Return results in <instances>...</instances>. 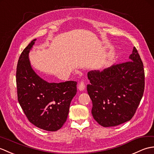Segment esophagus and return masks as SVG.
Segmentation results:
<instances>
[{"label":"esophagus","instance_id":"34e87169","mask_svg":"<svg viewBox=\"0 0 154 154\" xmlns=\"http://www.w3.org/2000/svg\"><path fill=\"white\" fill-rule=\"evenodd\" d=\"M85 88H86V86H85L84 82V80H82L80 81V82L79 83V84H78V89H79L80 91H82L84 90Z\"/></svg>","mask_w":154,"mask_h":154}]
</instances>
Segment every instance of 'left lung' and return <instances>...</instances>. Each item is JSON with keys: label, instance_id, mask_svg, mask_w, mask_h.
I'll return each mask as SVG.
<instances>
[{"label": "left lung", "instance_id": "1", "mask_svg": "<svg viewBox=\"0 0 154 154\" xmlns=\"http://www.w3.org/2000/svg\"><path fill=\"white\" fill-rule=\"evenodd\" d=\"M128 61L113 64L103 70L88 73L87 91L92 101L91 114L104 127L131 120L144 91V65L136 47Z\"/></svg>", "mask_w": 154, "mask_h": 154}]
</instances>
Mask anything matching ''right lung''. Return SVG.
<instances>
[{
    "instance_id": "1",
    "label": "right lung",
    "mask_w": 154,
    "mask_h": 154,
    "mask_svg": "<svg viewBox=\"0 0 154 154\" xmlns=\"http://www.w3.org/2000/svg\"><path fill=\"white\" fill-rule=\"evenodd\" d=\"M35 40L23 49L17 64L18 100L30 122L45 131H57L66 121L77 82L49 83L36 74L28 57Z\"/></svg>"
}]
</instances>
